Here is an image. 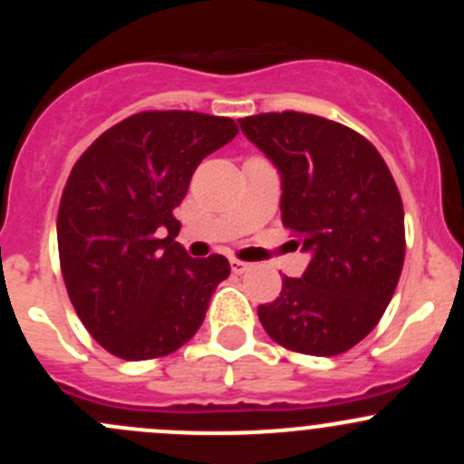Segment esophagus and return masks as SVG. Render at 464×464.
<instances>
[{
  "mask_svg": "<svg viewBox=\"0 0 464 464\" xmlns=\"http://www.w3.org/2000/svg\"><path fill=\"white\" fill-rule=\"evenodd\" d=\"M231 269H233V274L240 276V274H246V271L251 269V265H246V262H242V260H236V258H233V260H231Z\"/></svg>",
  "mask_w": 464,
  "mask_h": 464,
  "instance_id": "34e87169",
  "label": "esophagus"
}]
</instances>
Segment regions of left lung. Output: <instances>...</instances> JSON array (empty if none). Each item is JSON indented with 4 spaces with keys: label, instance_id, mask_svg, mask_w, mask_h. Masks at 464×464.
Here are the masks:
<instances>
[{
    "label": "left lung",
    "instance_id": "8db88e82",
    "mask_svg": "<svg viewBox=\"0 0 464 464\" xmlns=\"http://www.w3.org/2000/svg\"><path fill=\"white\" fill-rule=\"evenodd\" d=\"M280 175L283 224L310 265L258 307L266 334L294 353L334 357L382 319L404 265V208L375 145L301 111L237 121Z\"/></svg>",
    "mask_w": 464,
    "mask_h": 464
}]
</instances>
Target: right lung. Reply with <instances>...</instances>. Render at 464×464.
<instances>
[{
    "mask_svg": "<svg viewBox=\"0 0 464 464\" xmlns=\"http://www.w3.org/2000/svg\"><path fill=\"white\" fill-rule=\"evenodd\" d=\"M236 134L224 116L141 111L73 166L58 213L60 265L82 325L107 353L163 357L202 325L231 266L224 256L186 254L175 208L199 161Z\"/></svg>",
    "mask_w": 464,
    "mask_h": 464,
    "instance_id": "right-lung-1",
    "label": "right lung"
}]
</instances>
